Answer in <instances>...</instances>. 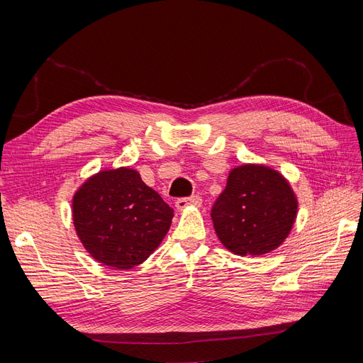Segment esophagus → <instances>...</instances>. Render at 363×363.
<instances>
[{"mask_svg": "<svg viewBox=\"0 0 363 363\" xmlns=\"http://www.w3.org/2000/svg\"><path fill=\"white\" fill-rule=\"evenodd\" d=\"M201 204H203L201 196L194 195V196H189V199H180V200H177V203H175V207H177L179 211L182 212V211H186V208H188V207L200 208Z\"/></svg>", "mask_w": 363, "mask_h": 363, "instance_id": "obj_1", "label": "esophagus"}]
</instances>
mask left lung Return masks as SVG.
I'll list each match as a JSON object with an SVG mask.
<instances>
[{
	"label": "left lung",
	"instance_id": "obj_1",
	"mask_svg": "<svg viewBox=\"0 0 363 363\" xmlns=\"http://www.w3.org/2000/svg\"><path fill=\"white\" fill-rule=\"evenodd\" d=\"M298 199L281 172L263 163H244L228 172L212 208L221 244L238 256L277 250L295 224Z\"/></svg>",
	"mask_w": 363,
	"mask_h": 363
}]
</instances>
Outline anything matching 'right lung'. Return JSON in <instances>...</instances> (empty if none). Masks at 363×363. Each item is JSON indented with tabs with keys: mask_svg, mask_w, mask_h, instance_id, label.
I'll list each match as a JSON object with an SVG mask.
<instances>
[{
	"mask_svg": "<svg viewBox=\"0 0 363 363\" xmlns=\"http://www.w3.org/2000/svg\"><path fill=\"white\" fill-rule=\"evenodd\" d=\"M174 211L128 167L101 169L72 196V221L84 250L101 265L130 269L162 244Z\"/></svg>",
	"mask_w": 363,
	"mask_h": 363,
	"instance_id": "obj_1",
	"label": "right lung"
}]
</instances>
